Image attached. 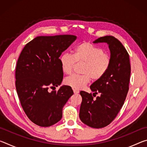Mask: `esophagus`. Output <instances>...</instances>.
Returning <instances> with one entry per match:
<instances>
[{"instance_id": "obj_1", "label": "esophagus", "mask_w": 147, "mask_h": 147, "mask_svg": "<svg viewBox=\"0 0 147 147\" xmlns=\"http://www.w3.org/2000/svg\"><path fill=\"white\" fill-rule=\"evenodd\" d=\"M73 92H74V94H77V93H79V91H78V90H77V89H73Z\"/></svg>"}]
</instances>
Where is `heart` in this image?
<instances>
[{
  "mask_svg": "<svg viewBox=\"0 0 147 147\" xmlns=\"http://www.w3.org/2000/svg\"><path fill=\"white\" fill-rule=\"evenodd\" d=\"M62 71L65 74L72 73L76 62L84 63L83 74H72L65 79L67 86L75 89L84 88L91 79L98 80L105 75L111 63V58L104 50L89 42H82L74 49L73 54L63 53L59 58Z\"/></svg>",
  "mask_w": 147,
  "mask_h": 147,
  "instance_id": "heart-1",
  "label": "heart"
}]
</instances>
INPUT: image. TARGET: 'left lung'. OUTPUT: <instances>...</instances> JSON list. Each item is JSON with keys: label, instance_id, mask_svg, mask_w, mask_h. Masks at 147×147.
Wrapping results in <instances>:
<instances>
[{"label": "left lung", "instance_id": "1", "mask_svg": "<svg viewBox=\"0 0 147 147\" xmlns=\"http://www.w3.org/2000/svg\"><path fill=\"white\" fill-rule=\"evenodd\" d=\"M93 43L108 44L111 63L105 75L90 86L93 94L80 91L82 101L79 116L86 125L101 128L115 119L123 106L129 89L131 67L127 51L113 36L101 37ZM98 93L101 96L94 99L93 97Z\"/></svg>", "mask_w": 147, "mask_h": 147}]
</instances>
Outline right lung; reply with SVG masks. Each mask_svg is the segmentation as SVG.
Instances as JSON below:
<instances>
[{
	"mask_svg": "<svg viewBox=\"0 0 147 147\" xmlns=\"http://www.w3.org/2000/svg\"><path fill=\"white\" fill-rule=\"evenodd\" d=\"M76 39L73 35L38 36L27 43L20 54L16 69V87L20 102L28 119L42 127L58 123L62 109L73 94L70 86L58 91L63 73L59 56Z\"/></svg>",
	"mask_w": 147,
	"mask_h": 147,
	"instance_id": "right-lung-1",
	"label": "right lung"
}]
</instances>
